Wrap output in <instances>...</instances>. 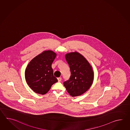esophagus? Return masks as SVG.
<instances>
[{
	"label": "esophagus",
	"instance_id": "esophagus-1",
	"mask_svg": "<svg viewBox=\"0 0 130 130\" xmlns=\"http://www.w3.org/2000/svg\"><path fill=\"white\" fill-rule=\"evenodd\" d=\"M58 82H60L62 80V78L61 77H59L58 78Z\"/></svg>",
	"mask_w": 130,
	"mask_h": 130
}]
</instances>
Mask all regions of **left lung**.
Returning <instances> with one entry per match:
<instances>
[{"mask_svg":"<svg viewBox=\"0 0 130 130\" xmlns=\"http://www.w3.org/2000/svg\"><path fill=\"white\" fill-rule=\"evenodd\" d=\"M66 59L69 64L71 76L64 82V86L72 97L80 96L91 87L93 80V72L88 62L77 52L66 54Z\"/></svg>","mask_w":130,"mask_h":130,"instance_id":"left-lung-1","label":"left lung"}]
</instances>
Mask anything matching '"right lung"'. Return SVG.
<instances>
[{
  "instance_id": "obj_1",
  "label": "right lung",
  "mask_w": 130,
  "mask_h": 130,
  "mask_svg": "<svg viewBox=\"0 0 130 130\" xmlns=\"http://www.w3.org/2000/svg\"><path fill=\"white\" fill-rule=\"evenodd\" d=\"M56 55L52 51H44L33 58L25 69L26 81L37 93L46 94L53 84L58 82L52 67Z\"/></svg>"
}]
</instances>
